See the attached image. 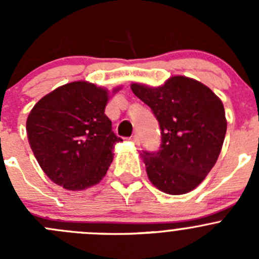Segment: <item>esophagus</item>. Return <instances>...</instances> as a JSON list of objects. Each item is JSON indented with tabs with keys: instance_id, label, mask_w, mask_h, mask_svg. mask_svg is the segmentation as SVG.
I'll return each mask as SVG.
<instances>
[{
	"instance_id": "1",
	"label": "esophagus",
	"mask_w": 259,
	"mask_h": 259,
	"mask_svg": "<svg viewBox=\"0 0 259 259\" xmlns=\"http://www.w3.org/2000/svg\"><path fill=\"white\" fill-rule=\"evenodd\" d=\"M130 142L134 143L135 145H139V143H140V142H139V137H138L137 134H134L132 138H130Z\"/></svg>"
}]
</instances>
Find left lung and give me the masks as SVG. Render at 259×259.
I'll use <instances>...</instances> for the list:
<instances>
[{"label": "left lung", "mask_w": 259, "mask_h": 259, "mask_svg": "<svg viewBox=\"0 0 259 259\" xmlns=\"http://www.w3.org/2000/svg\"><path fill=\"white\" fill-rule=\"evenodd\" d=\"M130 88L160 125V150L140 153L149 180L166 194L192 192L221 154L227 132L223 103L204 83L182 75L155 88L139 82Z\"/></svg>", "instance_id": "left-lung-1"}]
</instances>
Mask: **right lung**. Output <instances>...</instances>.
<instances>
[{"label": "right lung", "mask_w": 259, "mask_h": 259, "mask_svg": "<svg viewBox=\"0 0 259 259\" xmlns=\"http://www.w3.org/2000/svg\"><path fill=\"white\" fill-rule=\"evenodd\" d=\"M121 86L113 89L111 94ZM110 91L89 81L59 86L35 104L26 121L31 149L44 173L67 190L96 185L122 142L105 115Z\"/></svg>", "instance_id": "1"}]
</instances>
